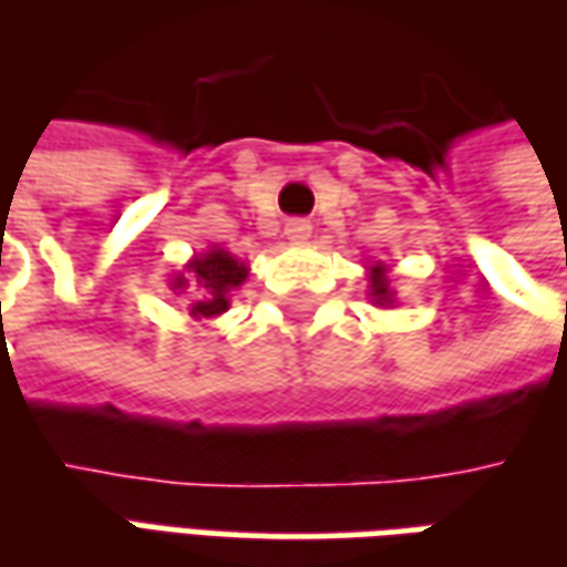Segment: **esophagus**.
<instances>
[{
    "instance_id": "obj_1",
    "label": "esophagus",
    "mask_w": 567,
    "mask_h": 567,
    "mask_svg": "<svg viewBox=\"0 0 567 567\" xmlns=\"http://www.w3.org/2000/svg\"><path fill=\"white\" fill-rule=\"evenodd\" d=\"M285 236L291 239V243H307L309 236H312V224L307 218H291V221L285 224Z\"/></svg>"
}]
</instances>
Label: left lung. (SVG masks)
<instances>
[{
	"mask_svg": "<svg viewBox=\"0 0 567 567\" xmlns=\"http://www.w3.org/2000/svg\"><path fill=\"white\" fill-rule=\"evenodd\" d=\"M368 297L373 307L392 309L394 307V288L392 279H389V264H370L368 267Z\"/></svg>",
	"mask_w": 567,
	"mask_h": 567,
	"instance_id": "obj_1",
	"label": "left lung"
}]
</instances>
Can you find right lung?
Returning <instances> with one entry per match:
<instances>
[{"label":"right lung","mask_w":567,"mask_h":567,"mask_svg":"<svg viewBox=\"0 0 567 567\" xmlns=\"http://www.w3.org/2000/svg\"><path fill=\"white\" fill-rule=\"evenodd\" d=\"M248 279V264L230 255L227 248L209 246L187 260L185 270L169 279V291L194 295L187 316L194 321H212L230 309V300Z\"/></svg>","instance_id":"1"}]
</instances>
